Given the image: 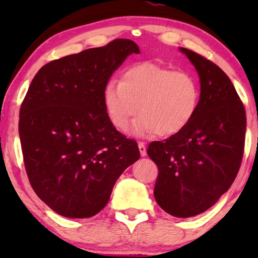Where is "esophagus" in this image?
Segmentation results:
<instances>
[{"mask_svg": "<svg viewBox=\"0 0 258 258\" xmlns=\"http://www.w3.org/2000/svg\"><path fill=\"white\" fill-rule=\"evenodd\" d=\"M139 149H140L141 156H146V155H147V148H146V144H144L143 142H139Z\"/></svg>", "mask_w": 258, "mask_h": 258, "instance_id": "34e87169", "label": "esophagus"}]
</instances>
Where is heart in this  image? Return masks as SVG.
I'll list each match as a JSON object with an SVG mask.
<instances>
[{
    "instance_id": "b5f03b06",
    "label": "heart",
    "mask_w": 258,
    "mask_h": 258,
    "mask_svg": "<svg viewBox=\"0 0 258 258\" xmlns=\"http://www.w3.org/2000/svg\"><path fill=\"white\" fill-rule=\"evenodd\" d=\"M103 103L111 124L124 129L140 110L133 125L136 135L168 137L182 132L195 117L200 87L186 72L154 63H137L126 68L121 81H108Z\"/></svg>"
}]
</instances>
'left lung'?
I'll list each match as a JSON object with an SVG mask.
<instances>
[{
	"instance_id": "1",
	"label": "left lung",
	"mask_w": 258,
	"mask_h": 258,
	"mask_svg": "<svg viewBox=\"0 0 258 258\" xmlns=\"http://www.w3.org/2000/svg\"><path fill=\"white\" fill-rule=\"evenodd\" d=\"M201 82L200 104L182 132L148 147L158 176L154 196L175 217L199 215L230 188L244 154L245 109L234 84L220 67L181 48Z\"/></svg>"
}]
</instances>
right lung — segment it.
Returning <instances> with one entry per match:
<instances>
[{
  "mask_svg": "<svg viewBox=\"0 0 258 258\" xmlns=\"http://www.w3.org/2000/svg\"><path fill=\"white\" fill-rule=\"evenodd\" d=\"M130 54H140L135 42L117 38L54 59L38 70L21 104L30 185L62 216L100 213L117 178L140 158L136 141L116 130L103 103L105 84Z\"/></svg>",
  "mask_w": 258,
  "mask_h": 258,
  "instance_id": "add662e5",
  "label": "right lung"
}]
</instances>
